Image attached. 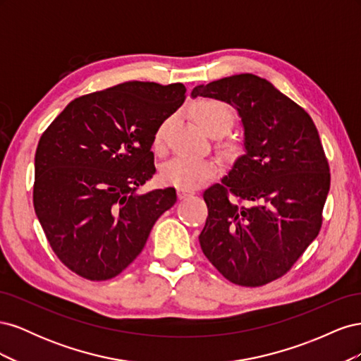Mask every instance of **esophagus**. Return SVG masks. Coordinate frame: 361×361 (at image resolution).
Segmentation results:
<instances>
[{
  "mask_svg": "<svg viewBox=\"0 0 361 361\" xmlns=\"http://www.w3.org/2000/svg\"><path fill=\"white\" fill-rule=\"evenodd\" d=\"M191 195H194V191L182 190V188L178 190V197H179V199H187V197H191Z\"/></svg>",
  "mask_w": 361,
  "mask_h": 361,
  "instance_id": "obj_1",
  "label": "esophagus"
}]
</instances>
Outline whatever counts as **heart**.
Returning <instances> with one entry per match:
<instances>
[{
    "label": "heart",
    "instance_id": "b5f03b06",
    "mask_svg": "<svg viewBox=\"0 0 361 361\" xmlns=\"http://www.w3.org/2000/svg\"><path fill=\"white\" fill-rule=\"evenodd\" d=\"M194 120L199 126L211 135H223L233 126V111L226 104L204 99L195 105L192 111ZM169 120L162 122L154 135V149L162 152L166 146ZM235 143H226L227 150H236ZM216 173L215 162L209 158H197L188 155H176L161 167L162 182L170 183L173 187L182 190H194L209 180Z\"/></svg>",
    "mask_w": 361,
    "mask_h": 361
}]
</instances>
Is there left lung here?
Listing matches in <instances>:
<instances>
[{
    "mask_svg": "<svg viewBox=\"0 0 361 361\" xmlns=\"http://www.w3.org/2000/svg\"><path fill=\"white\" fill-rule=\"evenodd\" d=\"M191 96L231 104L245 149L221 183L203 194L200 247L228 281L267 285L286 274L321 231L330 167L318 129L298 104L253 73L197 85Z\"/></svg>",
    "mask_w": 361,
    "mask_h": 361,
    "instance_id": "8db88e82",
    "label": "left lung"
}]
</instances>
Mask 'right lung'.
<instances>
[{
  "mask_svg": "<svg viewBox=\"0 0 361 361\" xmlns=\"http://www.w3.org/2000/svg\"><path fill=\"white\" fill-rule=\"evenodd\" d=\"M185 85L128 81L73 99L42 134L32 203L54 253L75 274L108 280L145 248L176 190H137L154 176V135Z\"/></svg>",
  "mask_w": 361,
  "mask_h": 361,
  "instance_id": "1",
  "label": "right lung"
}]
</instances>
